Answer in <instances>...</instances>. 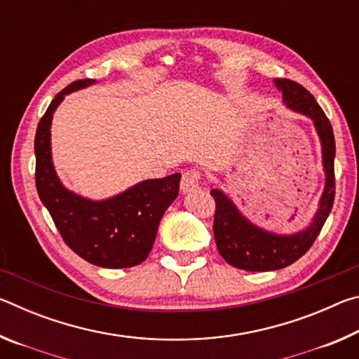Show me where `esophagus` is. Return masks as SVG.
<instances>
[{
	"mask_svg": "<svg viewBox=\"0 0 359 359\" xmlns=\"http://www.w3.org/2000/svg\"><path fill=\"white\" fill-rule=\"evenodd\" d=\"M199 185H201V172L191 169V171H187V172H184V175H182L180 190L184 193L196 190V188H199Z\"/></svg>",
	"mask_w": 359,
	"mask_h": 359,
	"instance_id": "esophagus-1",
	"label": "esophagus"
}]
</instances>
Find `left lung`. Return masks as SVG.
I'll return each mask as SVG.
<instances>
[{"mask_svg":"<svg viewBox=\"0 0 359 359\" xmlns=\"http://www.w3.org/2000/svg\"><path fill=\"white\" fill-rule=\"evenodd\" d=\"M274 82L283 95L285 104L294 112L307 115L313 120L323 151L326 185L313 222L301 233L291 236H278L255 226L241 214L226 194L217 188L210 190L215 199L214 236L218 252L228 264L244 271H277L299 259L320 234L332 209L334 194H336V177H334L336 141L330 120L313 96L301 83L290 79H276Z\"/></svg>","mask_w":359,"mask_h":359,"instance_id":"left-lung-1","label":"left lung"}]
</instances>
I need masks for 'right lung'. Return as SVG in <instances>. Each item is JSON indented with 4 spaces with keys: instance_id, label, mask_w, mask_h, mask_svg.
Listing matches in <instances>:
<instances>
[{
    "instance_id": "right-lung-1",
    "label": "right lung",
    "mask_w": 359,
    "mask_h": 359,
    "mask_svg": "<svg viewBox=\"0 0 359 359\" xmlns=\"http://www.w3.org/2000/svg\"><path fill=\"white\" fill-rule=\"evenodd\" d=\"M92 83L93 79L69 83L42 115L34 137L36 188L72 252L95 266L123 269L149 257L161 217L179 194L180 174L144 180L104 201H92L66 190L52 163V117L65 95Z\"/></svg>"
}]
</instances>
